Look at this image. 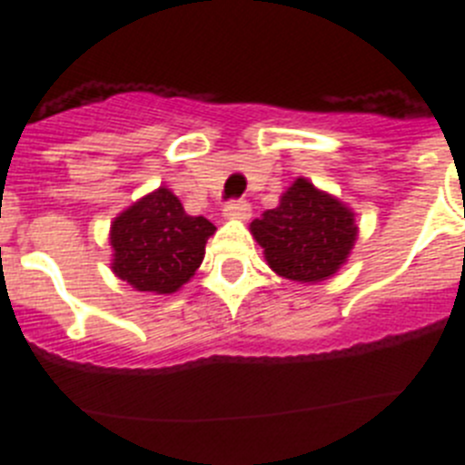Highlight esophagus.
<instances>
[{
    "instance_id": "34e87169",
    "label": "esophagus",
    "mask_w": 465,
    "mask_h": 465,
    "mask_svg": "<svg viewBox=\"0 0 465 465\" xmlns=\"http://www.w3.org/2000/svg\"><path fill=\"white\" fill-rule=\"evenodd\" d=\"M223 216L230 221H246L252 216V204L246 200H232L223 207Z\"/></svg>"
}]
</instances>
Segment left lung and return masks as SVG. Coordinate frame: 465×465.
Instances as JSON below:
<instances>
[{
  "mask_svg": "<svg viewBox=\"0 0 465 465\" xmlns=\"http://www.w3.org/2000/svg\"><path fill=\"white\" fill-rule=\"evenodd\" d=\"M252 235L279 277L316 283L347 262L359 225L347 204L300 176L277 207L253 221Z\"/></svg>",
  "mask_w": 465,
  "mask_h": 465,
  "instance_id": "8db88e82",
  "label": "left lung"
}]
</instances>
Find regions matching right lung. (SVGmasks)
<instances>
[{"instance_id":"add662e5","label":"right lung","mask_w":465,"mask_h":465,"mask_svg":"<svg viewBox=\"0 0 465 465\" xmlns=\"http://www.w3.org/2000/svg\"><path fill=\"white\" fill-rule=\"evenodd\" d=\"M213 230L212 221L186 213L182 200L160 186L111 223V270L137 291L174 293L200 268Z\"/></svg>"}]
</instances>
